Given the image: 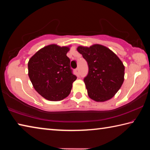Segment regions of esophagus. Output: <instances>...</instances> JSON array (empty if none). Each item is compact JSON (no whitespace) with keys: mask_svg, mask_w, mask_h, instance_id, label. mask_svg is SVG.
Listing matches in <instances>:
<instances>
[{"mask_svg":"<svg viewBox=\"0 0 150 150\" xmlns=\"http://www.w3.org/2000/svg\"><path fill=\"white\" fill-rule=\"evenodd\" d=\"M75 71L76 75H77V76H79V68H77V69H76L75 70Z\"/></svg>","mask_w":150,"mask_h":150,"instance_id":"34e87169","label":"esophagus"}]
</instances>
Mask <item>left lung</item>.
<instances>
[{
	"mask_svg": "<svg viewBox=\"0 0 150 150\" xmlns=\"http://www.w3.org/2000/svg\"><path fill=\"white\" fill-rule=\"evenodd\" d=\"M78 52L87 61L88 73L84 82L89 97L96 102L110 99L124 80V66L112 51L100 44L79 46Z\"/></svg>",
	"mask_w": 150,
	"mask_h": 150,
	"instance_id": "obj_1",
	"label": "left lung"
}]
</instances>
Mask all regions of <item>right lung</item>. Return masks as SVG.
Returning <instances> with one entry per match:
<instances>
[{
  "mask_svg": "<svg viewBox=\"0 0 150 150\" xmlns=\"http://www.w3.org/2000/svg\"><path fill=\"white\" fill-rule=\"evenodd\" d=\"M69 47L56 44L45 46L30 58L28 76L35 90L45 99L58 101L69 95L77 77L67 56Z\"/></svg>",
  "mask_w": 150,
  "mask_h": 150,
  "instance_id": "add662e5",
  "label": "right lung"
}]
</instances>
